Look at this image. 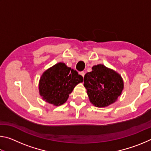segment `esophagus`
Returning a JSON list of instances; mask_svg holds the SVG:
<instances>
[{"instance_id":"1","label":"esophagus","mask_w":151,"mask_h":151,"mask_svg":"<svg viewBox=\"0 0 151 151\" xmlns=\"http://www.w3.org/2000/svg\"><path fill=\"white\" fill-rule=\"evenodd\" d=\"M79 75H81L83 77H84V76H85V72H83V71H82V72L79 73Z\"/></svg>"}]
</instances>
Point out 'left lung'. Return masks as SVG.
Instances as JSON below:
<instances>
[{"label":"left lung","instance_id":"left-lung-1","mask_svg":"<svg viewBox=\"0 0 151 151\" xmlns=\"http://www.w3.org/2000/svg\"><path fill=\"white\" fill-rule=\"evenodd\" d=\"M84 77V86L91 103L105 107L116 101L124 88L121 76L103 65H94Z\"/></svg>","mask_w":151,"mask_h":151}]
</instances>
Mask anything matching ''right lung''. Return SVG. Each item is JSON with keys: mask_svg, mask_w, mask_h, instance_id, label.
<instances>
[{"mask_svg": "<svg viewBox=\"0 0 151 151\" xmlns=\"http://www.w3.org/2000/svg\"><path fill=\"white\" fill-rule=\"evenodd\" d=\"M83 81L77 71L58 63L45 70L39 81V93L43 100L59 106L65 103L74 88Z\"/></svg>", "mask_w": 151, "mask_h": 151, "instance_id": "1", "label": "right lung"}]
</instances>
